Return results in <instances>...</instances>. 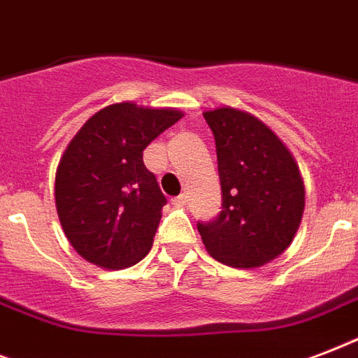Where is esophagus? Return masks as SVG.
Masks as SVG:
<instances>
[{"mask_svg": "<svg viewBox=\"0 0 358 358\" xmlns=\"http://www.w3.org/2000/svg\"><path fill=\"white\" fill-rule=\"evenodd\" d=\"M174 206H185L187 204V195H178L173 199Z\"/></svg>", "mask_w": 358, "mask_h": 358, "instance_id": "34e87169", "label": "esophagus"}]
</instances>
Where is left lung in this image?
<instances>
[{
  "instance_id": "left-lung-1",
  "label": "left lung",
  "mask_w": 358,
  "mask_h": 358,
  "mask_svg": "<svg viewBox=\"0 0 358 358\" xmlns=\"http://www.w3.org/2000/svg\"><path fill=\"white\" fill-rule=\"evenodd\" d=\"M217 148L223 212L199 223L202 243L224 266L252 269L294 241L305 212L299 165L269 126L243 109H208Z\"/></svg>"
}]
</instances>
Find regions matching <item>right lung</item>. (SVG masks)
Segmentation results:
<instances>
[{"instance_id": "obj_1", "label": "right lung", "mask_w": 358, "mask_h": 358, "mask_svg": "<svg viewBox=\"0 0 358 358\" xmlns=\"http://www.w3.org/2000/svg\"><path fill=\"white\" fill-rule=\"evenodd\" d=\"M184 117L134 102L100 109L72 137L55 173V206L76 252L103 269L148 255L167 199L143 150Z\"/></svg>"}]
</instances>
